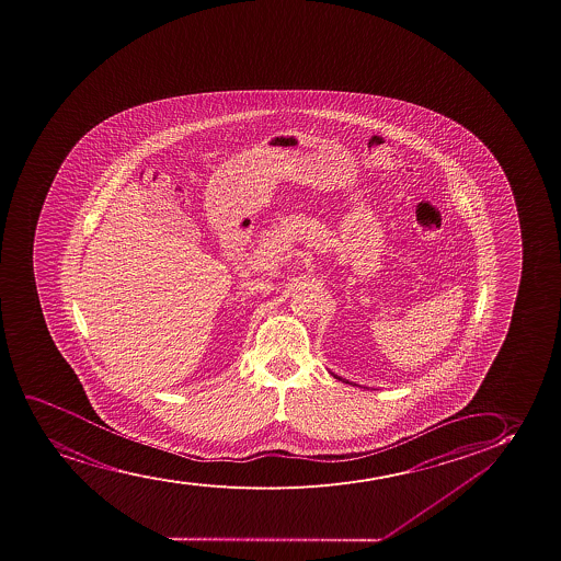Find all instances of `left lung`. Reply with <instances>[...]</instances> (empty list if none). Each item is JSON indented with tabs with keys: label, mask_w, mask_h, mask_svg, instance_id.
<instances>
[{
	"label": "left lung",
	"mask_w": 561,
	"mask_h": 561,
	"mask_svg": "<svg viewBox=\"0 0 561 561\" xmlns=\"http://www.w3.org/2000/svg\"><path fill=\"white\" fill-rule=\"evenodd\" d=\"M331 375H333V377L337 378V380H343L344 385L359 386V385H356V382H351V380H346V378L337 377V375H335V373H331ZM359 388H362V386H359ZM367 390H369V388H367Z\"/></svg>",
	"instance_id": "obj_1"
}]
</instances>
